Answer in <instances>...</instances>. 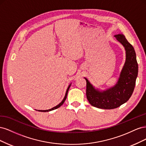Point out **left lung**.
I'll use <instances>...</instances> for the list:
<instances>
[{
  "label": "left lung",
  "mask_w": 146,
  "mask_h": 146,
  "mask_svg": "<svg viewBox=\"0 0 146 146\" xmlns=\"http://www.w3.org/2000/svg\"><path fill=\"white\" fill-rule=\"evenodd\" d=\"M117 40L124 47L126 59L117 83L106 91H100L86 81V98L93 107L110 110L116 108L130 98L134 91L138 76V65L133 47L128 42L122 34L114 35Z\"/></svg>",
  "instance_id": "1"
}]
</instances>
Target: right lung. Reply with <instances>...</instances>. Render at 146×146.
<instances>
[{
	"label": "right lung",
	"instance_id": "add662e5",
	"mask_svg": "<svg viewBox=\"0 0 146 146\" xmlns=\"http://www.w3.org/2000/svg\"><path fill=\"white\" fill-rule=\"evenodd\" d=\"M70 85H71V83L70 84V85H69V86H68V89H67V90H66V94H65V96H64V99H63V100L61 101V103H60L58 105H57L56 107H54V108H51V109H49V110H38V111H41V112H48V111H52V110H55V109H56V108H59L60 107H61V105H62L63 104H64V101L66 100V98H67V95H68V91H69V88H70Z\"/></svg>",
	"mask_w": 146,
	"mask_h": 146
}]
</instances>
